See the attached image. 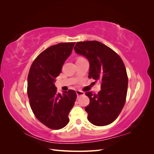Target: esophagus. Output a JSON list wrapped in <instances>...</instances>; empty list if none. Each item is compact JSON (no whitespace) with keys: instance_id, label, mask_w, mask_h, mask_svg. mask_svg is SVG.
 Masks as SVG:
<instances>
[{"instance_id":"esophagus-1","label":"esophagus","mask_w":154,"mask_h":154,"mask_svg":"<svg viewBox=\"0 0 154 154\" xmlns=\"http://www.w3.org/2000/svg\"><path fill=\"white\" fill-rule=\"evenodd\" d=\"M76 94H77V97H79L81 96L84 95V92L81 91H80V90H78V91H76Z\"/></svg>"}]
</instances>
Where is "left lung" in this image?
Returning a JSON list of instances; mask_svg holds the SVG:
<instances>
[{
  "mask_svg": "<svg viewBox=\"0 0 154 154\" xmlns=\"http://www.w3.org/2000/svg\"><path fill=\"white\" fill-rule=\"evenodd\" d=\"M74 49L89 61L88 78L101 82L97 94L85 93L90 100L85 108L87 119L96 126L108 125L118 117L126 101L128 76L125 64L114 51L100 42H78Z\"/></svg>",
  "mask_w": 154,
  "mask_h": 154,
  "instance_id": "left-lung-1",
  "label": "left lung"
}]
</instances>
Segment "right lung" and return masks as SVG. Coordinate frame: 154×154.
Masks as SVG:
<instances>
[{
	"mask_svg": "<svg viewBox=\"0 0 154 154\" xmlns=\"http://www.w3.org/2000/svg\"><path fill=\"white\" fill-rule=\"evenodd\" d=\"M74 44L59 43L42 51L32 62L27 76V92L32 112L40 122L53 130L68 124L69 112L77 97L71 89L61 95L54 85Z\"/></svg>",
	"mask_w": 154,
	"mask_h": 154,
	"instance_id": "obj_1",
	"label": "right lung"
}]
</instances>
